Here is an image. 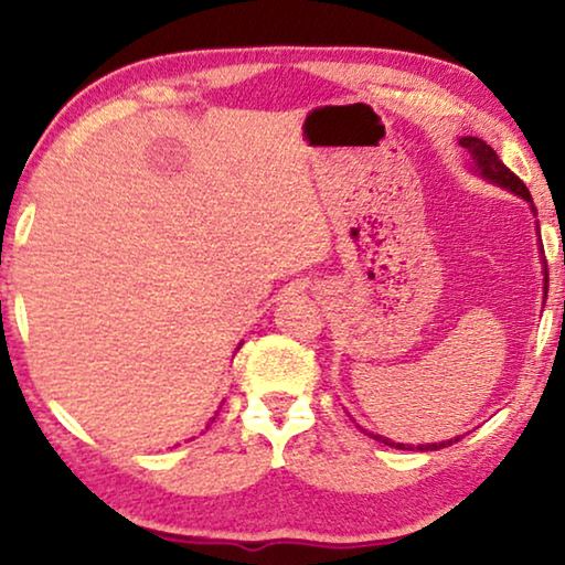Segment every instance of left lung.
Wrapping results in <instances>:
<instances>
[{"instance_id":"1","label":"left lung","mask_w":565,"mask_h":565,"mask_svg":"<svg viewBox=\"0 0 565 565\" xmlns=\"http://www.w3.org/2000/svg\"><path fill=\"white\" fill-rule=\"evenodd\" d=\"M460 143L466 146V149L470 151V157H473V161H476V169L478 172H481L486 180H491V182H497L499 188H507V190H512V192H516V195L520 198H524L527 200V203H532V195H530V190H527V184H524L520 177H516L512 169H509L504 161H501L499 157H497V151L491 149L489 143L486 141H481V138H473V136H466V138H460ZM547 267V265H545ZM547 275V273H545ZM545 292H547V277H545ZM375 439H381L383 445H391V447H396V450H406L404 445H398V443H391V439H385V437H381V435H375ZM460 437H455V443H458ZM447 445H452V439H447V443H435V445H419L416 447V450H422V452H427V450H439V447H447ZM408 450H414V447H408Z\"/></svg>"}]
</instances>
